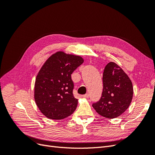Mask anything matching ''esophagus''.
<instances>
[{
	"instance_id": "esophagus-1",
	"label": "esophagus",
	"mask_w": 155,
	"mask_h": 155,
	"mask_svg": "<svg viewBox=\"0 0 155 155\" xmlns=\"http://www.w3.org/2000/svg\"><path fill=\"white\" fill-rule=\"evenodd\" d=\"M82 97L84 98H88L89 97V94H85V95H83Z\"/></svg>"
}]
</instances>
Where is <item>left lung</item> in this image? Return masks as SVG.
<instances>
[{
	"instance_id": "8db88e82",
	"label": "left lung",
	"mask_w": 155,
	"mask_h": 155,
	"mask_svg": "<svg viewBox=\"0 0 155 155\" xmlns=\"http://www.w3.org/2000/svg\"><path fill=\"white\" fill-rule=\"evenodd\" d=\"M103 84L104 89L100 100L94 103L92 107L105 118H117L128 109L132 101V82L120 67L110 62L105 67Z\"/></svg>"
}]
</instances>
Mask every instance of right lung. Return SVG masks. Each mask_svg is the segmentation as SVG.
I'll list each match as a JSON object with an SVG mask.
<instances>
[{"instance_id": "right-lung-1", "label": "right lung", "mask_w": 155, "mask_h": 155, "mask_svg": "<svg viewBox=\"0 0 155 155\" xmlns=\"http://www.w3.org/2000/svg\"><path fill=\"white\" fill-rule=\"evenodd\" d=\"M83 61L80 56L60 51L51 55L40 69L35 82L34 98L48 118L62 120L76 109L78 101L73 95L71 74Z\"/></svg>"}]
</instances>
